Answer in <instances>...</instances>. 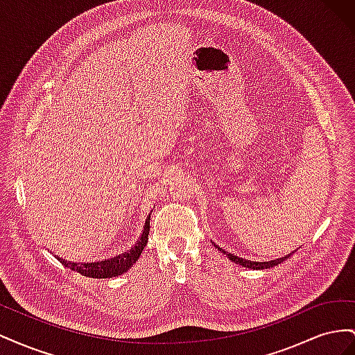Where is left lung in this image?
<instances>
[{"instance_id":"8db88e82","label":"left lung","mask_w":355,"mask_h":355,"mask_svg":"<svg viewBox=\"0 0 355 355\" xmlns=\"http://www.w3.org/2000/svg\"><path fill=\"white\" fill-rule=\"evenodd\" d=\"M239 263L243 265L244 268H252V270H254V268H256V270H257V268H262L263 265H268V263H271V262H252V261L243 259V257L240 259V257H239Z\"/></svg>"}]
</instances>
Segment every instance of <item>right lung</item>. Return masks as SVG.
Returning a JSON list of instances; mask_svg holds the SVG:
<instances>
[{
  "label": "right lung",
  "instance_id": "1",
  "mask_svg": "<svg viewBox=\"0 0 355 355\" xmlns=\"http://www.w3.org/2000/svg\"><path fill=\"white\" fill-rule=\"evenodd\" d=\"M148 241V234L144 231L142 234V239L139 241V244L135 247V250L132 252V254H127V257L121 262H115V261H102L98 263H87L84 265V268L78 266L77 263H68L65 261L59 259L63 265H67L71 270L77 271L85 277H92V278H111V277H118L124 274L125 271L130 270V268L136 263V261L139 259V256H141L144 247L146 245Z\"/></svg>",
  "mask_w": 355,
  "mask_h": 355
}]
</instances>
